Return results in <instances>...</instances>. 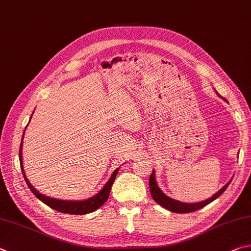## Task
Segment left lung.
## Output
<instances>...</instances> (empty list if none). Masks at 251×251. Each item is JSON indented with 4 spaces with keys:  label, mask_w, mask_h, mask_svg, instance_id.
<instances>
[{
    "label": "left lung",
    "mask_w": 251,
    "mask_h": 251,
    "mask_svg": "<svg viewBox=\"0 0 251 251\" xmlns=\"http://www.w3.org/2000/svg\"><path fill=\"white\" fill-rule=\"evenodd\" d=\"M218 97H220V94H218ZM225 101H226V100H225ZM230 181L231 180L227 182V183L224 186H223V188L220 191H218L217 193L214 194L212 198L205 200V201H202V202H198V203H183V202L177 201V200H173V199L168 197V195H166L157 184L154 170H152L151 176H150V177H149V189H150V193H151L152 199L159 205H161L162 207L169 209V211H171L173 213H191V212L198 211V209L202 208L204 206H206L207 204L213 202L214 200L220 198L221 195L223 194V192H224V191L227 189V186L229 185Z\"/></svg>",
    "instance_id": "left-lung-1"
}]
</instances>
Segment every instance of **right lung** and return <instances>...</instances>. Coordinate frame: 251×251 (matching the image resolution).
<instances>
[{
    "instance_id": "add662e5",
    "label": "right lung",
    "mask_w": 251,
    "mask_h": 251,
    "mask_svg": "<svg viewBox=\"0 0 251 251\" xmlns=\"http://www.w3.org/2000/svg\"><path fill=\"white\" fill-rule=\"evenodd\" d=\"M31 118V116H30ZM30 121V120H29ZM26 130V127H25ZM24 130V133H25ZM23 138H24V134H23ZM23 138H22V143H21V147H20V163H21V169L23 172V176L25 177L26 184L28 185V188L30 189L31 192L34 193V195L38 200H40L43 203L48 205L49 207L53 208L54 211L61 212V213H66V214H74V215H84V214H88L95 211L99 207H101L102 205L107 201L108 195H110L113 182L115 180V177L117 176V172L120 170V168H116L115 171L112 173V176L108 181L105 183V185L103 186V189L98 194H95L94 197H91L90 199L83 200V201H72V200H59V199H54V198H50L47 197V195L39 193L37 190H36L33 185H31L30 182L27 179V176L25 175V170H24V166H23V154H22V150H23Z\"/></svg>"
}]
</instances>
